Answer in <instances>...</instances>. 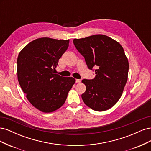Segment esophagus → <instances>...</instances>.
<instances>
[{
	"mask_svg": "<svg viewBox=\"0 0 151 151\" xmlns=\"http://www.w3.org/2000/svg\"><path fill=\"white\" fill-rule=\"evenodd\" d=\"M81 82V79H76V83H80Z\"/></svg>",
	"mask_w": 151,
	"mask_h": 151,
	"instance_id": "obj_1",
	"label": "esophagus"
}]
</instances>
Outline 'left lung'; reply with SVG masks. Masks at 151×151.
<instances>
[{
  "mask_svg": "<svg viewBox=\"0 0 151 151\" xmlns=\"http://www.w3.org/2000/svg\"><path fill=\"white\" fill-rule=\"evenodd\" d=\"M73 42L89 69L96 74L93 79L82 81L86 86L82 99L95 111L107 110L119 100L127 81L129 64L124 50L104 35L74 39Z\"/></svg>",
  "mask_w": 151,
  "mask_h": 151,
  "instance_id": "left-lung-1",
  "label": "left lung"
}]
</instances>
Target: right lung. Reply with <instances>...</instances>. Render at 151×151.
I'll list each match as a JSON object with an SVG mask.
<instances>
[{"mask_svg":"<svg viewBox=\"0 0 151 151\" xmlns=\"http://www.w3.org/2000/svg\"><path fill=\"white\" fill-rule=\"evenodd\" d=\"M69 40L41 38L24 47L17 57V78L31 104L41 111L50 113L64 104L76 79L55 74L58 60Z\"/></svg>","mask_w":151,"mask_h":151,"instance_id":"add662e5","label":"right lung"}]
</instances>
